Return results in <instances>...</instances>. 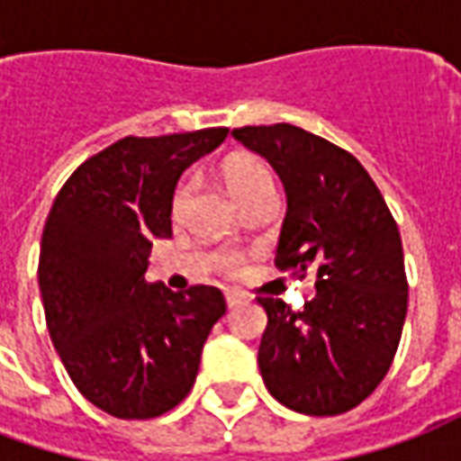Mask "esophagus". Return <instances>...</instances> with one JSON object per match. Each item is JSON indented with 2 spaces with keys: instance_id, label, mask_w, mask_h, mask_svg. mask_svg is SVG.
Returning a JSON list of instances; mask_svg holds the SVG:
<instances>
[{
  "instance_id": "34e87169",
  "label": "esophagus",
  "mask_w": 461,
  "mask_h": 461,
  "mask_svg": "<svg viewBox=\"0 0 461 461\" xmlns=\"http://www.w3.org/2000/svg\"><path fill=\"white\" fill-rule=\"evenodd\" d=\"M224 299H227V306H237V303H241V301L247 299V294H241V291H224Z\"/></svg>"
}]
</instances>
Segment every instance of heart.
Segmentation results:
<instances>
[{
    "mask_svg": "<svg viewBox=\"0 0 461 461\" xmlns=\"http://www.w3.org/2000/svg\"><path fill=\"white\" fill-rule=\"evenodd\" d=\"M221 177H224V185L230 187L234 200L240 204L254 200V197H261V194H274V172H271L267 162L261 158H254V155H234V158H230L221 167ZM187 192H190L187 185L177 187L175 202H172L175 212H180ZM241 261H244L241 254H221L217 267L224 274H237L241 269Z\"/></svg>",
    "mask_w": 461,
    "mask_h": 461,
    "instance_id": "1",
    "label": "heart"
}]
</instances>
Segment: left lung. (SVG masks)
Returning a JSON list of instances; mask_svg holds the SVG:
<instances>
[{
  "instance_id": "left-lung-1",
  "label": "left lung",
  "mask_w": 461,
  "mask_h": 461,
  "mask_svg": "<svg viewBox=\"0 0 461 461\" xmlns=\"http://www.w3.org/2000/svg\"><path fill=\"white\" fill-rule=\"evenodd\" d=\"M231 135L259 152L284 182L286 220L276 269L316 274V296L294 311L259 296L267 330L259 346L264 385L303 415H340L387 375L407 313L400 230L373 177L348 150L276 122Z\"/></svg>"
}]
</instances>
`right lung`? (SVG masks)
Masks as SVG:
<instances>
[{
  "mask_svg": "<svg viewBox=\"0 0 461 461\" xmlns=\"http://www.w3.org/2000/svg\"><path fill=\"white\" fill-rule=\"evenodd\" d=\"M230 128L121 138L56 194L39 254L46 329L78 393L118 420H150L194 385L227 303L217 286L148 284L152 241L172 237V194Z\"/></svg>",
  "mask_w": 461,
  "mask_h": 461,
  "instance_id": "1",
  "label": "right lung"
}]
</instances>
